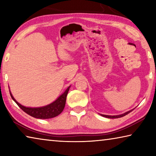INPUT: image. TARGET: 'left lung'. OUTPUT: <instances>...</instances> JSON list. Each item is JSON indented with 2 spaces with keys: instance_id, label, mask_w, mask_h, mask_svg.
I'll use <instances>...</instances> for the list:
<instances>
[{
  "instance_id": "obj_1",
  "label": "left lung",
  "mask_w": 156,
  "mask_h": 156,
  "mask_svg": "<svg viewBox=\"0 0 156 156\" xmlns=\"http://www.w3.org/2000/svg\"><path fill=\"white\" fill-rule=\"evenodd\" d=\"M134 109H131L130 111H129V112H126L125 113H122V114H120V115H103V114H100V115L103 116V117L105 118H121V117H123V116H125L126 115H127L128 113H129L130 112H131L132 111H133Z\"/></svg>"
}]
</instances>
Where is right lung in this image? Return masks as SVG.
Returning <instances> with one entry per match:
<instances>
[{"label":"right lung","mask_w":156,"mask_h":156,"mask_svg":"<svg viewBox=\"0 0 156 156\" xmlns=\"http://www.w3.org/2000/svg\"><path fill=\"white\" fill-rule=\"evenodd\" d=\"M69 86L66 89L65 92L62 94L58 98L49 105H47L46 106L40 107H25L23 105H20L19 102H18L15 100L14 96H12L11 91H9L10 96H11L13 100L18 105L23 112H25L28 115L32 116L36 118H40V119H49L52 118L62 113L64 109L66 102V98L68 94V91L70 88Z\"/></svg>","instance_id":"right-lung-1"}]
</instances>
